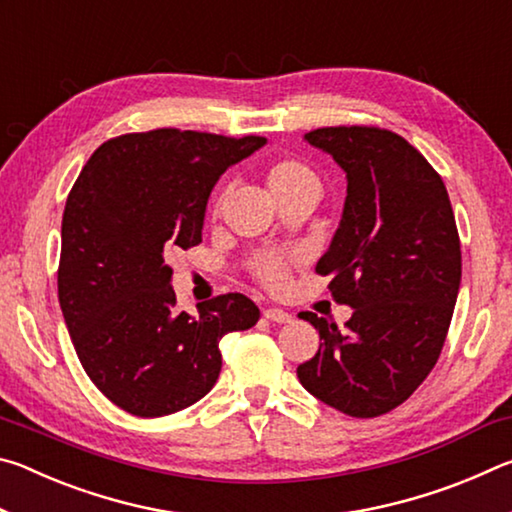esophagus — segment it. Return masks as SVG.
I'll use <instances>...</instances> for the list:
<instances>
[{"mask_svg":"<svg viewBox=\"0 0 512 512\" xmlns=\"http://www.w3.org/2000/svg\"><path fill=\"white\" fill-rule=\"evenodd\" d=\"M264 318L273 320V323H289V320H291V314H289V311H284V309L268 307V309H264Z\"/></svg>","mask_w":512,"mask_h":512,"instance_id":"1","label":"esophagus"}]
</instances>
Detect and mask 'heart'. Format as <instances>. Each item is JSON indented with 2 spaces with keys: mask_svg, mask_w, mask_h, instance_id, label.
Segmentation results:
<instances>
[{
  "mask_svg": "<svg viewBox=\"0 0 512 512\" xmlns=\"http://www.w3.org/2000/svg\"><path fill=\"white\" fill-rule=\"evenodd\" d=\"M264 185L271 194L273 201L280 198L307 194L311 198H318L320 192V178L318 173L309 167L307 162L298 158H275L264 164L262 169ZM221 198H216L214 207H219ZM298 255H284L275 253V250H259L250 259V273L255 275L268 289H282L287 284V277L291 266L298 264Z\"/></svg>",
  "mask_w": 512,
  "mask_h": 512,
  "instance_id": "obj_1",
  "label": "heart"
}]
</instances>
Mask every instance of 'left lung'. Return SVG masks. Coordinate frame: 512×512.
<instances>
[{
    "label": "left lung",
    "mask_w": 512,
    "mask_h": 512,
    "mask_svg": "<svg viewBox=\"0 0 512 512\" xmlns=\"http://www.w3.org/2000/svg\"><path fill=\"white\" fill-rule=\"evenodd\" d=\"M305 140L348 176L343 219L318 275L350 305L345 329L314 311L316 357L300 363L307 391L352 418L409 400L443 350L461 287V239L438 171L402 135L377 126H325Z\"/></svg>",
    "instance_id": "obj_1"
}]
</instances>
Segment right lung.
I'll use <instances>...</instances> for the list:
<instances>
[{
	"label": "right lung",
	"instance_id": "1",
	"mask_svg": "<svg viewBox=\"0 0 512 512\" xmlns=\"http://www.w3.org/2000/svg\"><path fill=\"white\" fill-rule=\"evenodd\" d=\"M266 137L158 128L103 142L67 196L58 300L83 370L112 404L140 418L183 411L212 391L219 341L259 309L223 293L176 309L169 257L203 241L221 173Z\"/></svg>",
	"mask_w": 512,
	"mask_h": 512
}]
</instances>
